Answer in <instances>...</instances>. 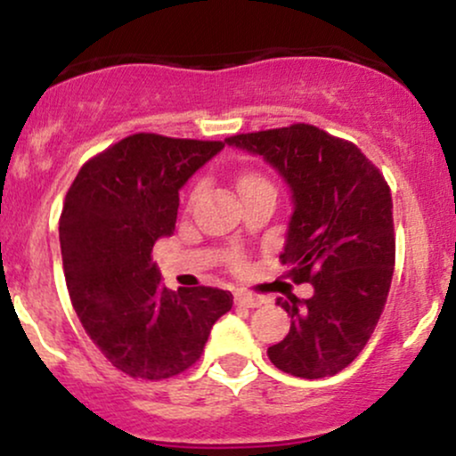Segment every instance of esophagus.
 I'll use <instances>...</instances> for the list:
<instances>
[{"label": "esophagus", "instance_id": "34e87169", "mask_svg": "<svg viewBox=\"0 0 456 456\" xmlns=\"http://www.w3.org/2000/svg\"><path fill=\"white\" fill-rule=\"evenodd\" d=\"M264 302H265L264 297L253 296V294H246V291H238V294H235V305L246 306V308H257V306L264 305Z\"/></svg>", "mask_w": 456, "mask_h": 456}]
</instances>
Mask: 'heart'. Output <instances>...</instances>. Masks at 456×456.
<instances>
[{
  "instance_id": "1",
  "label": "heart",
  "mask_w": 456,
  "mask_h": 456,
  "mask_svg": "<svg viewBox=\"0 0 456 456\" xmlns=\"http://www.w3.org/2000/svg\"><path fill=\"white\" fill-rule=\"evenodd\" d=\"M257 186H272L268 182V177L261 175L259 171H244V174L238 177L240 192H246V191H250V188H257ZM201 188H203L201 182H197V184L191 188V201H195V199L201 195ZM233 265H242V259H240V255H238V257H233Z\"/></svg>"
}]
</instances>
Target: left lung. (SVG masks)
Masks as SVG:
<instances>
[{"label": "left lung", "instance_id": "8db88e82", "mask_svg": "<svg viewBox=\"0 0 456 456\" xmlns=\"http://www.w3.org/2000/svg\"><path fill=\"white\" fill-rule=\"evenodd\" d=\"M229 145L264 156L294 192L281 264L311 282L308 300L279 297L289 334L268 358L282 373L319 379L352 364L378 326L392 272L395 221L388 182L352 141L311 124L233 134Z\"/></svg>", "mask_w": 456, "mask_h": 456}]
</instances>
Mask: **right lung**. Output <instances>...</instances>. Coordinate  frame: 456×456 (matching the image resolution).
I'll return each instance as SVG.
<instances>
[{"label":"right lung","mask_w":456,"mask_h":456,"mask_svg":"<svg viewBox=\"0 0 456 456\" xmlns=\"http://www.w3.org/2000/svg\"><path fill=\"white\" fill-rule=\"evenodd\" d=\"M224 141L137 133L81 167L60 216L68 294L87 337L134 379H167L201 358L233 296L216 287L171 291L151 248L175 229L180 188Z\"/></svg>","instance_id":"right-lung-1"}]
</instances>
